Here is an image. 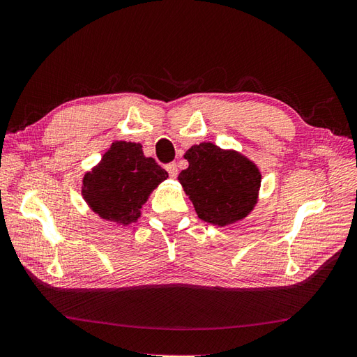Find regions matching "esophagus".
Wrapping results in <instances>:
<instances>
[{"label":"esophagus","mask_w":357,"mask_h":357,"mask_svg":"<svg viewBox=\"0 0 357 357\" xmlns=\"http://www.w3.org/2000/svg\"><path fill=\"white\" fill-rule=\"evenodd\" d=\"M165 168H167V171H168L169 177H172V178L177 177L178 169H177V164H176V162H171V164H168Z\"/></svg>","instance_id":"34e87169"}]
</instances>
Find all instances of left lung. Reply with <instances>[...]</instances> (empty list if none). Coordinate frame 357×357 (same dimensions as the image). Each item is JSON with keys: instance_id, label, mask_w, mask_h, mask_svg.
I'll return each mask as SVG.
<instances>
[{"instance_id": "1", "label": "left lung", "mask_w": 357, "mask_h": 357, "mask_svg": "<svg viewBox=\"0 0 357 357\" xmlns=\"http://www.w3.org/2000/svg\"><path fill=\"white\" fill-rule=\"evenodd\" d=\"M185 158L189 167L180 172L178 181L199 219L225 226L253 210L261 188V172L253 162L213 143L192 146Z\"/></svg>"}]
</instances>
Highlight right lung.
<instances>
[{
	"label": "right lung",
	"mask_w": 357,
	"mask_h": 357,
	"mask_svg": "<svg viewBox=\"0 0 357 357\" xmlns=\"http://www.w3.org/2000/svg\"><path fill=\"white\" fill-rule=\"evenodd\" d=\"M168 172L137 143L114 142L83 178V197L102 219L128 225L139 218L147 197Z\"/></svg>",
	"instance_id": "right-lung-1"
}]
</instances>
